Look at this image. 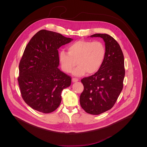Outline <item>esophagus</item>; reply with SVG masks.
<instances>
[{
  "label": "esophagus",
  "mask_w": 147,
  "mask_h": 147,
  "mask_svg": "<svg viewBox=\"0 0 147 147\" xmlns=\"http://www.w3.org/2000/svg\"><path fill=\"white\" fill-rule=\"evenodd\" d=\"M72 82L74 83V82H78V81H79V79L75 78H72Z\"/></svg>",
  "instance_id": "obj_1"
}]
</instances>
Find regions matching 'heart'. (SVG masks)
I'll return each mask as SVG.
<instances>
[{"mask_svg":"<svg viewBox=\"0 0 147 147\" xmlns=\"http://www.w3.org/2000/svg\"><path fill=\"white\" fill-rule=\"evenodd\" d=\"M106 55L103 42L81 40L71 44L68 47V53L61 51L59 58L62 69L67 73L72 71L77 62L79 65L72 74L80 76L86 72L92 75L98 72L105 62Z\"/></svg>","mask_w":147,"mask_h":147,"instance_id":"heart-1","label":"heart"}]
</instances>
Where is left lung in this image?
Here are the masks:
<instances>
[{
    "instance_id": "obj_1",
    "label": "left lung",
    "mask_w": 147,
    "mask_h": 147,
    "mask_svg": "<svg viewBox=\"0 0 147 147\" xmlns=\"http://www.w3.org/2000/svg\"><path fill=\"white\" fill-rule=\"evenodd\" d=\"M105 43L106 55L100 69L81 82L84 90L80 97L82 107L87 113L98 115L111 109L123 86L125 75L124 56L116 40L107 34H94Z\"/></svg>"
}]
</instances>
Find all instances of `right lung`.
Instances as JSON below:
<instances>
[{"label":"right lung","instance_id":"obj_1","mask_svg":"<svg viewBox=\"0 0 147 147\" xmlns=\"http://www.w3.org/2000/svg\"><path fill=\"white\" fill-rule=\"evenodd\" d=\"M73 39L45 29L38 32L26 45L19 63L18 80L27 105L43 113L55 111L61 93L71 78L59 68L58 49Z\"/></svg>","mask_w":147,"mask_h":147}]
</instances>
